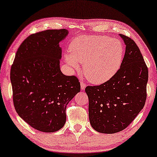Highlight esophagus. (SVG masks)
<instances>
[{
  "instance_id": "esophagus-1",
  "label": "esophagus",
  "mask_w": 157,
  "mask_h": 157,
  "mask_svg": "<svg viewBox=\"0 0 157 157\" xmlns=\"http://www.w3.org/2000/svg\"><path fill=\"white\" fill-rule=\"evenodd\" d=\"M80 86L82 89H84L86 88V84L83 81H80Z\"/></svg>"
}]
</instances>
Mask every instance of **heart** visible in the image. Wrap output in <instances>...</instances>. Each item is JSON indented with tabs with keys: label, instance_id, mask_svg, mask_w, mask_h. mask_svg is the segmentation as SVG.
Masks as SVG:
<instances>
[{
	"label": "heart",
	"instance_id": "obj_1",
	"mask_svg": "<svg viewBox=\"0 0 157 157\" xmlns=\"http://www.w3.org/2000/svg\"><path fill=\"white\" fill-rule=\"evenodd\" d=\"M66 63L74 69L84 63V74L91 82L101 84L115 75L122 63L125 49L117 39L105 36H84L74 38L70 44Z\"/></svg>",
	"mask_w": 157,
	"mask_h": 157
}]
</instances>
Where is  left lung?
<instances>
[{"label": "left lung", "instance_id": "8db88e82", "mask_svg": "<svg viewBox=\"0 0 157 157\" xmlns=\"http://www.w3.org/2000/svg\"><path fill=\"white\" fill-rule=\"evenodd\" d=\"M119 36L126 51L117 73L101 85L85 88L90 124L102 133L125 129L143 108L147 98L148 69L143 56L132 39Z\"/></svg>", "mask_w": 157, "mask_h": 157}]
</instances>
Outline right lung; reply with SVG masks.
Returning a JSON list of instances; mask_svg holds the SVG:
<instances>
[{"label": "right lung", "instance_id": "1", "mask_svg": "<svg viewBox=\"0 0 157 157\" xmlns=\"http://www.w3.org/2000/svg\"><path fill=\"white\" fill-rule=\"evenodd\" d=\"M66 29L46 30L30 35L17 49L11 67L13 103L20 117L31 127L52 133L66 123V110L80 91L77 77L60 70Z\"/></svg>", "mask_w": 157, "mask_h": 157}]
</instances>
